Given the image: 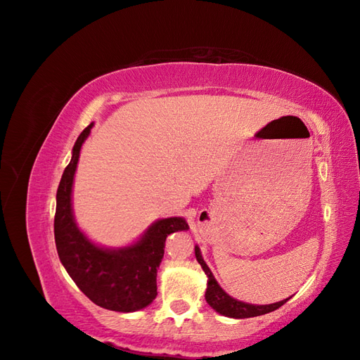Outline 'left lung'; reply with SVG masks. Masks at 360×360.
<instances>
[{
	"label": "left lung",
	"mask_w": 360,
	"mask_h": 360,
	"mask_svg": "<svg viewBox=\"0 0 360 360\" xmlns=\"http://www.w3.org/2000/svg\"><path fill=\"white\" fill-rule=\"evenodd\" d=\"M195 257H197L198 263L201 264L202 270L205 271V275L209 276V282H207V291H205V300L210 307L217 311L222 315H226V317H233V319H249V317H257V315H263L267 312L275 311L281 308L288 299L278 302V303H271V304H249L238 302L233 297L228 296V294L217 285V282L210 271V269L207 267L204 263V259L201 257V252L198 248H195Z\"/></svg>",
	"instance_id": "left-lung-1"
}]
</instances>
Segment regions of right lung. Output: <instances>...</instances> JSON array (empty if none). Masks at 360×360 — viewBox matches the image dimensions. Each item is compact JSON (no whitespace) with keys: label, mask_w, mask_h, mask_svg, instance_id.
<instances>
[{"label":"right lung","mask_w":360,"mask_h":360,"mask_svg":"<svg viewBox=\"0 0 360 360\" xmlns=\"http://www.w3.org/2000/svg\"><path fill=\"white\" fill-rule=\"evenodd\" d=\"M91 126L76 139L72 160L58 184L53 217L56 246L63 266L86 297L105 309L132 312L146 308L158 296V267L167 237L188 230V224L181 217L158 221L136 245L120 250H106L86 240L75 225L70 195L79 151Z\"/></svg>","instance_id":"right-lung-1"}]
</instances>
